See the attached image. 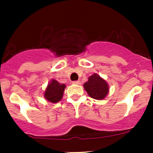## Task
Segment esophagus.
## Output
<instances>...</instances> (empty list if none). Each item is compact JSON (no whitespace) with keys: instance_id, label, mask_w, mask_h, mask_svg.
<instances>
[{"instance_id":"obj_1","label":"esophagus","mask_w":153,"mask_h":153,"mask_svg":"<svg viewBox=\"0 0 153 153\" xmlns=\"http://www.w3.org/2000/svg\"><path fill=\"white\" fill-rule=\"evenodd\" d=\"M72 84H77V85H80L81 84V81H75L72 82Z\"/></svg>"}]
</instances>
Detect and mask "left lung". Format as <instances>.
Masks as SVG:
<instances>
[{"label":"left lung","mask_w":153,"mask_h":153,"mask_svg":"<svg viewBox=\"0 0 153 153\" xmlns=\"http://www.w3.org/2000/svg\"><path fill=\"white\" fill-rule=\"evenodd\" d=\"M84 87L88 95L96 100L104 99L109 92L108 84L98 74L91 75L88 78L87 82L84 84Z\"/></svg>","instance_id":"8db88e82"}]
</instances>
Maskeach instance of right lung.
Masks as SVG:
<instances>
[{
	"label": "right lung",
	"mask_w": 153,
	"mask_h": 153,
	"mask_svg": "<svg viewBox=\"0 0 153 153\" xmlns=\"http://www.w3.org/2000/svg\"><path fill=\"white\" fill-rule=\"evenodd\" d=\"M66 85L52 79L44 92V98L49 102L57 103L62 99Z\"/></svg>",
	"instance_id": "1"
}]
</instances>
